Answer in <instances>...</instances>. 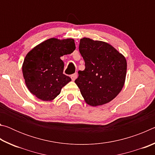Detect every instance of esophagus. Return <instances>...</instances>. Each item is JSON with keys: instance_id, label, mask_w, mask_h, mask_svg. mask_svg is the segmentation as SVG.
Instances as JSON below:
<instances>
[{"instance_id": "1", "label": "esophagus", "mask_w": 155, "mask_h": 155, "mask_svg": "<svg viewBox=\"0 0 155 155\" xmlns=\"http://www.w3.org/2000/svg\"><path fill=\"white\" fill-rule=\"evenodd\" d=\"M71 77L72 81H74V80L76 79V78H77V73H74V74H72L71 77Z\"/></svg>"}]
</instances>
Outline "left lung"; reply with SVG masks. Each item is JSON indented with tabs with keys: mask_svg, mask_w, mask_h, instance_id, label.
I'll list each match as a JSON object with an SVG mask.
<instances>
[{
	"mask_svg": "<svg viewBox=\"0 0 155 155\" xmlns=\"http://www.w3.org/2000/svg\"><path fill=\"white\" fill-rule=\"evenodd\" d=\"M79 52L85 61V70L78 72L74 82L88 104L98 106L109 103L124 86L127 61L114 47L101 41L84 38Z\"/></svg>",
	"mask_w": 155,
	"mask_h": 155,
	"instance_id": "obj_1",
	"label": "left lung"
}]
</instances>
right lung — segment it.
I'll return each mask as SVG.
<instances>
[{
    "label": "right lung",
    "instance_id": "add662e5",
    "mask_svg": "<svg viewBox=\"0 0 155 155\" xmlns=\"http://www.w3.org/2000/svg\"><path fill=\"white\" fill-rule=\"evenodd\" d=\"M76 48L74 40L51 38L35 46L25 57L22 72L29 91L42 101H51L71 81L63 74L64 64L60 59Z\"/></svg>",
    "mask_w": 155,
    "mask_h": 155
}]
</instances>
